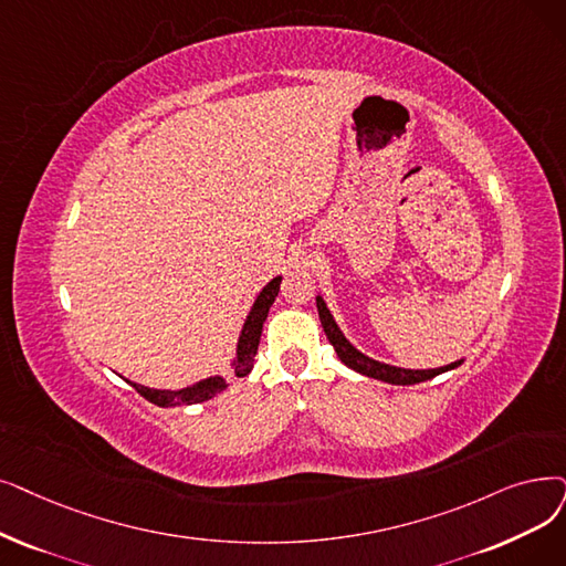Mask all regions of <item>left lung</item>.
Instances as JSON below:
<instances>
[{
    "mask_svg": "<svg viewBox=\"0 0 566 566\" xmlns=\"http://www.w3.org/2000/svg\"><path fill=\"white\" fill-rule=\"evenodd\" d=\"M316 307H318V318H322L324 333H326V337L331 339V344L335 347L339 360L344 365H349L352 370L365 375V377L381 379V381L398 384V386H409V384H419V381L432 379V377H437L441 373H449V370H453V367L460 365V360H458V363H451V365H444V367H434V370H402V367H392V365L373 360V358H367L365 354H360L358 349H354L352 344H349V339L342 335V331L335 324L333 314L328 312L326 303L322 301V296L316 298Z\"/></svg>",
    "mask_w": 566,
    "mask_h": 566,
    "instance_id": "obj_1",
    "label": "left lung"
}]
</instances>
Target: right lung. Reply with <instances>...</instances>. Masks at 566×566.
<instances>
[{
  "label": "right lung",
  "instance_id": "right-lung-1",
  "mask_svg": "<svg viewBox=\"0 0 566 566\" xmlns=\"http://www.w3.org/2000/svg\"><path fill=\"white\" fill-rule=\"evenodd\" d=\"M280 282H282V277H275L273 282H268V286H263V291L259 293V298L248 316V322H244V326H242V333L238 339V354H235V363H233V370L238 377H244L252 373L254 356L259 352L263 322H265L270 305H273L277 298ZM132 386L136 388V392H140L145 400H150L157 407H180V405L206 402V400L214 398L217 392H222L229 384L222 377H210V379H203L193 386H187L182 390H155V388H145L140 384H132Z\"/></svg>",
  "mask_w": 566,
  "mask_h": 566
}]
</instances>
